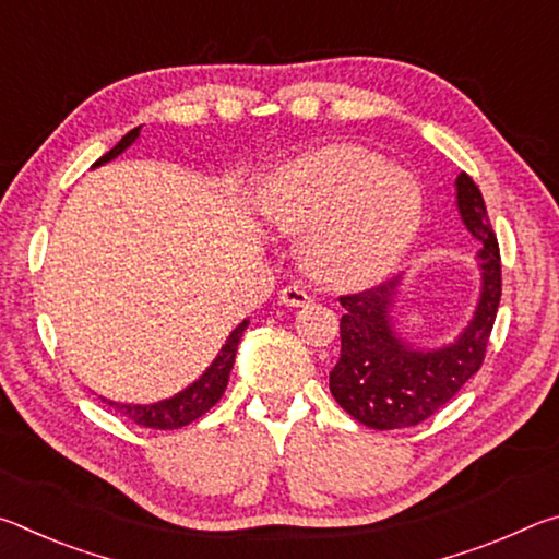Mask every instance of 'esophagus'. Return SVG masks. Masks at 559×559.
Here are the masks:
<instances>
[{
    "label": "esophagus",
    "instance_id": "1",
    "mask_svg": "<svg viewBox=\"0 0 559 559\" xmlns=\"http://www.w3.org/2000/svg\"><path fill=\"white\" fill-rule=\"evenodd\" d=\"M278 300L283 302V306L302 308V306H308V302H310V296H308V290H302L298 286H286V288H281Z\"/></svg>",
    "mask_w": 559,
    "mask_h": 559
}]
</instances>
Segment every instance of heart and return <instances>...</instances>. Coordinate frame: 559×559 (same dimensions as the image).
<instances>
[{
	"label": "heart",
	"instance_id": "heart-1",
	"mask_svg": "<svg viewBox=\"0 0 559 559\" xmlns=\"http://www.w3.org/2000/svg\"><path fill=\"white\" fill-rule=\"evenodd\" d=\"M421 187L402 167L355 145H330L276 169L261 212L308 234L302 259L330 286H362L390 271L421 222Z\"/></svg>",
	"mask_w": 559,
	"mask_h": 559
}]
</instances>
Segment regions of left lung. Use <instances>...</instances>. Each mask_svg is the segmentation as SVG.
I'll return each instance as SVG.
<instances>
[{
	"label": "left lung",
	"instance_id": "obj_1",
	"mask_svg": "<svg viewBox=\"0 0 559 559\" xmlns=\"http://www.w3.org/2000/svg\"><path fill=\"white\" fill-rule=\"evenodd\" d=\"M456 206L463 226L480 241V290L468 325L451 343L419 347L396 330L402 276L340 298L345 316L340 318V359L330 372V392L365 427H416L453 400L484 365L500 302V251L484 194L466 173L456 177Z\"/></svg>",
	"mask_w": 559,
	"mask_h": 559
}]
</instances>
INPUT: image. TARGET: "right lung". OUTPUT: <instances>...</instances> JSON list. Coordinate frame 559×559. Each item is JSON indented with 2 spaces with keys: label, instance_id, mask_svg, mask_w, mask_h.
Returning a JSON list of instances; mask_svg holds the SVG:
<instances>
[{
  "label": "right lung",
  "instance_id": "obj_1",
  "mask_svg": "<svg viewBox=\"0 0 559 559\" xmlns=\"http://www.w3.org/2000/svg\"><path fill=\"white\" fill-rule=\"evenodd\" d=\"M143 128V126H140ZM140 128H132L128 135H122L120 143L110 150V153L103 155L96 165L100 167L116 159L118 155L126 153V150L135 143L140 138ZM249 320H241L239 325L231 330V335L226 337V343L222 345L219 355L212 359V365L200 374V380H194L189 386H185L182 392H177L169 400H159L153 404H122V402H112L100 396L103 404H108L110 409H116L120 416L126 419L140 424V427L147 429H179L192 424L194 419H200L202 414H206L212 406L222 400V394L226 390V382H229L234 359H236V347L241 343V335Z\"/></svg>",
  "mask_w": 559,
  "mask_h": 559
}]
</instances>
